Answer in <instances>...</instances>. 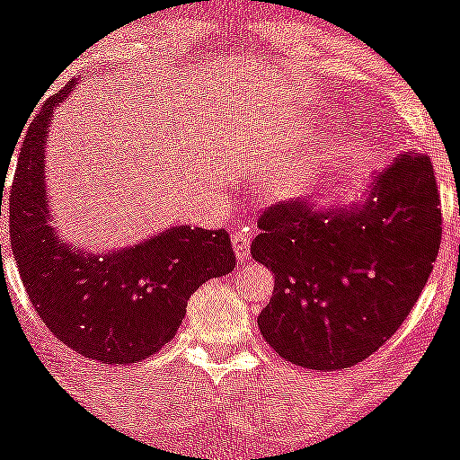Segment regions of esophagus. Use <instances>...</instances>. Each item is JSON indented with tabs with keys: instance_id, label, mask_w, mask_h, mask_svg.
Listing matches in <instances>:
<instances>
[{
	"instance_id": "obj_1",
	"label": "esophagus",
	"mask_w": 460,
	"mask_h": 460,
	"mask_svg": "<svg viewBox=\"0 0 460 460\" xmlns=\"http://www.w3.org/2000/svg\"><path fill=\"white\" fill-rule=\"evenodd\" d=\"M251 235L249 231L243 229V231H235L234 234V251H235V258H238L240 264H246L251 258Z\"/></svg>"
}]
</instances>
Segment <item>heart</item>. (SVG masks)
Listing matches in <instances>:
<instances>
[{"mask_svg": "<svg viewBox=\"0 0 460 460\" xmlns=\"http://www.w3.org/2000/svg\"><path fill=\"white\" fill-rule=\"evenodd\" d=\"M270 169L275 172V167H270ZM308 182H311V178L304 176V173H295V176L282 178V181L275 185L273 193L279 198V200H291V198L302 196V193L308 190Z\"/></svg>", "mask_w": 460, "mask_h": 460, "instance_id": "obj_1", "label": "heart"}]
</instances>
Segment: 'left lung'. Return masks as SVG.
<instances>
[{
	"mask_svg": "<svg viewBox=\"0 0 460 460\" xmlns=\"http://www.w3.org/2000/svg\"><path fill=\"white\" fill-rule=\"evenodd\" d=\"M258 226L251 255L275 273L262 337L295 366L350 368L394 335L432 273L441 244L432 163L408 149L359 200L275 205Z\"/></svg>",
	"mask_w": 460,
	"mask_h": 460,
	"instance_id": "left-lung-1",
	"label": "left lung"
}]
</instances>
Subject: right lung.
<instances>
[{
	"mask_svg": "<svg viewBox=\"0 0 460 460\" xmlns=\"http://www.w3.org/2000/svg\"><path fill=\"white\" fill-rule=\"evenodd\" d=\"M75 81L31 123L11 191V244L32 306L57 340L103 364H137L176 335L187 299L231 273L226 231L181 225L141 243L88 251L61 238L46 185V143L55 110Z\"/></svg>",
	"mask_w": 460,
	"mask_h": 460,
	"instance_id": "right-lung-1",
	"label": "right lung"
}]
</instances>
